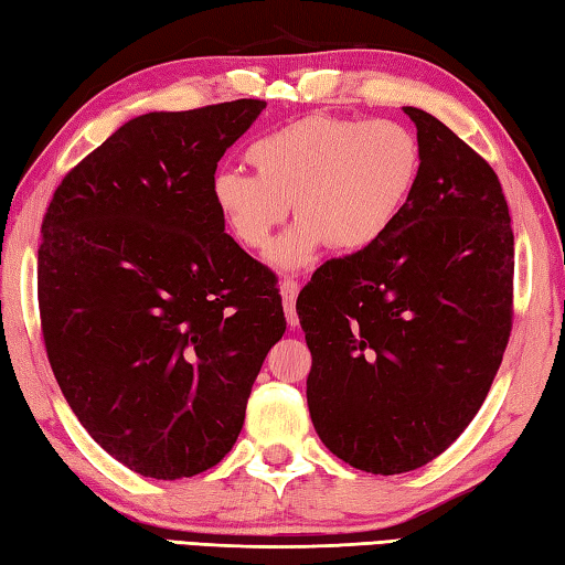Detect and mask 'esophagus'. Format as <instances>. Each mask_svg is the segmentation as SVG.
I'll use <instances>...</instances> for the list:
<instances>
[{
	"label": "esophagus",
	"instance_id": "obj_1",
	"mask_svg": "<svg viewBox=\"0 0 565 565\" xmlns=\"http://www.w3.org/2000/svg\"><path fill=\"white\" fill-rule=\"evenodd\" d=\"M279 291H281V299H284V311H286V319H289V327H299V317H296V296H299V281L291 279V276H286L279 284Z\"/></svg>",
	"mask_w": 565,
	"mask_h": 565
}]
</instances>
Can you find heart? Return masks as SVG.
<instances>
[{"label": "heart", "mask_w": 565, "mask_h": 565, "mask_svg": "<svg viewBox=\"0 0 565 565\" xmlns=\"http://www.w3.org/2000/svg\"><path fill=\"white\" fill-rule=\"evenodd\" d=\"M246 161L254 174L224 169L212 179L216 212L238 244L262 252L294 202L301 218L271 262L299 269L323 244L359 252L396 224L414 194L420 147L398 121L311 114L252 141Z\"/></svg>", "instance_id": "obj_1"}]
</instances>
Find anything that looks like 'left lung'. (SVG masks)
<instances>
[{
  "mask_svg": "<svg viewBox=\"0 0 565 565\" xmlns=\"http://www.w3.org/2000/svg\"><path fill=\"white\" fill-rule=\"evenodd\" d=\"M420 171L388 232L313 271L296 301L323 446L366 473L426 466L489 396L513 319V228L489 161L431 114Z\"/></svg>",
  "mask_w": 565,
  "mask_h": 565,
  "instance_id": "1",
  "label": "left lung"
}]
</instances>
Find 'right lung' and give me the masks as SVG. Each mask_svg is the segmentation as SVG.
I'll use <instances>...</instances> for the list:
<instances>
[{
    "instance_id": "add662e5",
    "label": "right lung",
    "mask_w": 565,
    "mask_h": 565,
    "mask_svg": "<svg viewBox=\"0 0 565 565\" xmlns=\"http://www.w3.org/2000/svg\"><path fill=\"white\" fill-rule=\"evenodd\" d=\"M266 102L149 111L56 186L42 222L40 317L66 404L147 478L232 451L266 353L284 337L276 276L224 232L218 159Z\"/></svg>"
}]
</instances>
